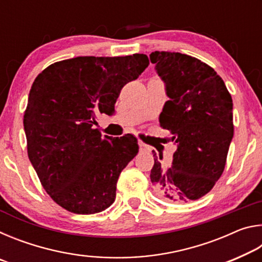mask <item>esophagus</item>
<instances>
[{
    "label": "esophagus",
    "instance_id": "1",
    "mask_svg": "<svg viewBox=\"0 0 262 262\" xmlns=\"http://www.w3.org/2000/svg\"><path fill=\"white\" fill-rule=\"evenodd\" d=\"M139 147H140V150H141V151H144V152H149V151H151V148H150L148 144L143 143V142H142V141H139Z\"/></svg>",
    "mask_w": 262,
    "mask_h": 262
}]
</instances>
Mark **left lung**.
Here are the masks:
<instances>
[{
	"mask_svg": "<svg viewBox=\"0 0 262 262\" xmlns=\"http://www.w3.org/2000/svg\"><path fill=\"white\" fill-rule=\"evenodd\" d=\"M150 61L170 98L159 123L177 144L168 167L152 151L150 179L165 201L198 200L210 192L224 171L233 137L231 95L215 70L193 56L156 51Z\"/></svg>",
	"mask_w": 262,
	"mask_h": 262,
	"instance_id": "1",
	"label": "left lung"
}]
</instances>
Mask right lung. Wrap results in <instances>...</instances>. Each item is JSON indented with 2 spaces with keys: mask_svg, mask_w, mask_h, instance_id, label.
<instances>
[{
  "mask_svg": "<svg viewBox=\"0 0 262 262\" xmlns=\"http://www.w3.org/2000/svg\"><path fill=\"white\" fill-rule=\"evenodd\" d=\"M148 66L145 54L77 56L34 79L24 114L28 155L42 187L66 210L90 215L114 202L119 176L139 144L130 134L103 137L94 126Z\"/></svg>",
  "mask_w": 262,
  "mask_h": 262,
  "instance_id": "1",
  "label": "right lung"
}]
</instances>
